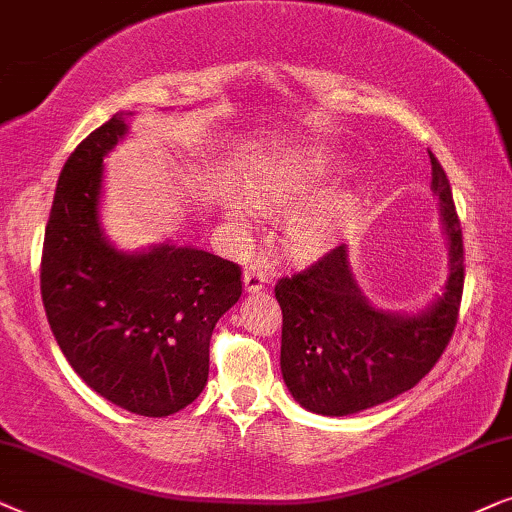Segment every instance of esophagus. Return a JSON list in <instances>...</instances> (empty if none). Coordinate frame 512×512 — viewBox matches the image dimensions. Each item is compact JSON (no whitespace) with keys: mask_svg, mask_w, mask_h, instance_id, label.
<instances>
[{"mask_svg":"<svg viewBox=\"0 0 512 512\" xmlns=\"http://www.w3.org/2000/svg\"><path fill=\"white\" fill-rule=\"evenodd\" d=\"M267 283H269L267 269H262V267H248V269H245V274H243L245 292H260V290H264V285H267Z\"/></svg>","mask_w":512,"mask_h":512,"instance_id":"34e87169","label":"esophagus"}]
</instances>
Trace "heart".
<instances>
[{"label":"heart","instance_id":"1","mask_svg":"<svg viewBox=\"0 0 512 512\" xmlns=\"http://www.w3.org/2000/svg\"><path fill=\"white\" fill-rule=\"evenodd\" d=\"M339 168V159L327 149H304L278 159L257 182V194L264 203L292 208L309 201ZM351 199L335 196L323 203L299 206L285 220V241L295 252H316L332 243L351 217ZM227 222L238 236L250 234L257 222V210L248 201H231Z\"/></svg>","mask_w":512,"mask_h":512}]
</instances>
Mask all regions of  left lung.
<instances>
[{
    "instance_id": "1",
    "label": "left lung",
    "mask_w": 512,
    "mask_h": 512,
    "mask_svg": "<svg viewBox=\"0 0 512 512\" xmlns=\"http://www.w3.org/2000/svg\"><path fill=\"white\" fill-rule=\"evenodd\" d=\"M428 156L449 245V276L433 304L417 313L372 306L353 278L346 245L276 283L281 372L304 410L346 417L386 403L417 386L452 339L463 295V236L445 170L431 149Z\"/></svg>"
}]
</instances>
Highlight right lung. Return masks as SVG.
Segmentation results:
<instances>
[{
    "instance_id": "add662e5",
    "label": "right lung",
    "mask_w": 512,
    "mask_h": 512,
    "mask_svg": "<svg viewBox=\"0 0 512 512\" xmlns=\"http://www.w3.org/2000/svg\"><path fill=\"white\" fill-rule=\"evenodd\" d=\"M117 112L60 170L42 252V302L74 372L109 403L168 417L208 381L210 337L243 292L241 267L192 245L117 250L100 224L102 159L124 140Z\"/></svg>"
}]
</instances>
